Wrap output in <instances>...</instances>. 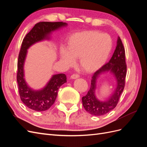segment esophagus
Returning <instances> with one entry per match:
<instances>
[{
	"label": "esophagus",
	"mask_w": 147,
	"mask_h": 147,
	"mask_svg": "<svg viewBox=\"0 0 147 147\" xmlns=\"http://www.w3.org/2000/svg\"><path fill=\"white\" fill-rule=\"evenodd\" d=\"M71 78L72 79H75V78H79L80 77V75L78 74H73L71 75Z\"/></svg>",
	"instance_id": "1"
}]
</instances>
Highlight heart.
<instances>
[{
	"mask_svg": "<svg viewBox=\"0 0 147 147\" xmlns=\"http://www.w3.org/2000/svg\"><path fill=\"white\" fill-rule=\"evenodd\" d=\"M112 44L110 36L96 31L75 33L69 38L66 50H61V59L70 66L74 63V59L79 58L78 64L82 70L94 72L105 63Z\"/></svg>",
	"mask_w": 147,
	"mask_h": 147,
	"instance_id": "obj_1",
	"label": "heart"
}]
</instances>
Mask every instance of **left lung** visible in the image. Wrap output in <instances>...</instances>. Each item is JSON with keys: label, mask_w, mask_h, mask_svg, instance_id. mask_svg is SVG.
I'll list each match as a JSON object with an SVG mask.
<instances>
[{"label": "left lung", "mask_w": 147, "mask_h": 147, "mask_svg": "<svg viewBox=\"0 0 147 147\" xmlns=\"http://www.w3.org/2000/svg\"><path fill=\"white\" fill-rule=\"evenodd\" d=\"M116 49L112 58L109 63L97 70L93 74L91 79V84L87 94L82 97L83 105L86 112L94 116H101L109 113L117 106L120 96L123 91L125 85L127 66L126 64L125 50L121 38L118 37ZM113 73L116 78L117 88L112 96L105 101H100L95 96L96 80L98 75L105 71Z\"/></svg>", "instance_id": "obj_1"}]
</instances>
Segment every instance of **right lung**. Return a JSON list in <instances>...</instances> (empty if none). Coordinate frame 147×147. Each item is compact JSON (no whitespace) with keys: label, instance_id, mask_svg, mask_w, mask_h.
<instances>
[{"label":"right lung","instance_id":"obj_1","mask_svg":"<svg viewBox=\"0 0 147 147\" xmlns=\"http://www.w3.org/2000/svg\"><path fill=\"white\" fill-rule=\"evenodd\" d=\"M65 26L67 23L63 22H39L26 34L22 42L18 60L17 82L21 101L32 110L42 112L50 109L55 103L59 88L67 82V78L64 74L54 75L42 90H32L24 78V64L27 50L36 42L49 39L51 32Z\"/></svg>","mask_w":147,"mask_h":147}]
</instances>
